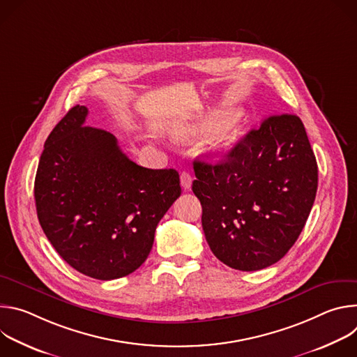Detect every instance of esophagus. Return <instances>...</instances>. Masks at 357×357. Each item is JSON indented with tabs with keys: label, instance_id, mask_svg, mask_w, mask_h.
<instances>
[{
	"label": "esophagus",
	"instance_id": "1",
	"mask_svg": "<svg viewBox=\"0 0 357 357\" xmlns=\"http://www.w3.org/2000/svg\"><path fill=\"white\" fill-rule=\"evenodd\" d=\"M181 185L185 190H189L190 189V185H192V175L189 172H182L181 174Z\"/></svg>",
	"mask_w": 357,
	"mask_h": 357
}]
</instances>
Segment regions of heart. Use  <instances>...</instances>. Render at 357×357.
I'll use <instances>...</instances> for the list:
<instances>
[{"instance_id": "obj_1", "label": "heart", "mask_w": 357, "mask_h": 357, "mask_svg": "<svg viewBox=\"0 0 357 357\" xmlns=\"http://www.w3.org/2000/svg\"><path fill=\"white\" fill-rule=\"evenodd\" d=\"M234 127H236V120H230L229 123H225L222 124V127L216 131L215 137H213V142L216 146L222 148V146H226L231 139H233V135H234ZM199 130H192L189 134H195Z\"/></svg>"}]
</instances>
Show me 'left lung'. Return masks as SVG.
<instances>
[{
  "label": "left lung",
  "instance_id": "8db88e82",
  "mask_svg": "<svg viewBox=\"0 0 357 357\" xmlns=\"http://www.w3.org/2000/svg\"><path fill=\"white\" fill-rule=\"evenodd\" d=\"M192 190L215 256L240 271L281 260L311 213L318 165L298 116L267 117L218 164L196 160Z\"/></svg>",
  "mask_w": 357,
  "mask_h": 357
}]
</instances>
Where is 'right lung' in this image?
I'll list each match as a JSON object with an SVG mask.
<instances>
[{"mask_svg":"<svg viewBox=\"0 0 357 357\" xmlns=\"http://www.w3.org/2000/svg\"><path fill=\"white\" fill-rule=\"evenodd\" d=\"M87 113L72 107L49 134L33 195L40 227L59 256L109 281L146 260L160 220L181 196L179 174L137 165L113 134L84 126Z\"/></svg>","mask_w":357,"mask_h":357,"instance_id":"1","label":"right lung"}]
</instances>
